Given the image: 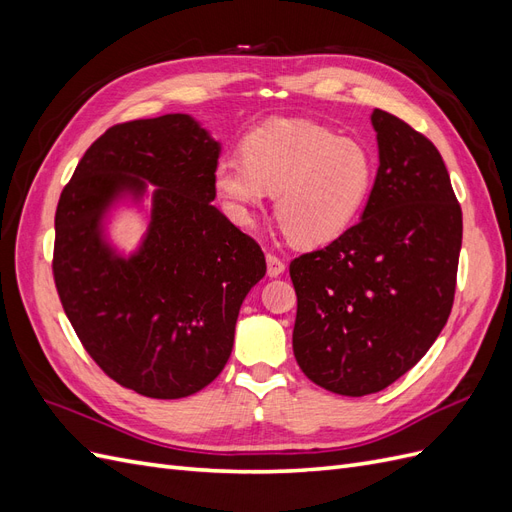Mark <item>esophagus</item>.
I'll return each mask as SVG.
<instances>
[{"label":"esophagus","instance_id":"1","mask_svg":"<svg viewBox=\"0 0 512 512\" xmlns=\"http://www.w3.org/2000/svg\"><path fill=\"white\" fill-rule=\"evenodd\" d=\"M284 269H286V265H284L282 258H277L275 254H267V273H269V277H280L284 273Z\"/></svg>","mask_w":512,"mask_h":512}]
</instances>
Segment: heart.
Masks as SVG:
<instances>
[{
    "mask_svg": "<svg viewBox=\"0 0 512 512\" xmlns=\"http://www.w3.org/2000/svg\"><path fill=\"white\" fill-rule=\"evenodd\" d=\"M376 158L356 138L307 119H273L245 136L243 158L215 166L213 185L228 213L252 222L267 192L275 218L301 245L329 243L359 218L374 188Z\"/></svg>",
    "mask_w": 512,
    "mask_h": 512,
    "instance_id": "b5f03b06",
    "label": "heart"
}]
</instances>
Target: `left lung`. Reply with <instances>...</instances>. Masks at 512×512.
I'll list each match as a JSON object with an SVG mask.
<instances>
[{"label":"left lung","mask_w":512,"mask_h":512,"mask_svg":"<svg viewBox=\"0 0 512 512\" xmlns=\"http://www.w3.org/2000/svg\"><path fill=\"white\" fill-rule=\"evenodd\" d=\"M378 173L361 220L290 262L292 350L337 395L378 393L436 342L455 299L461 207L440 151L376 108Z\"/></svg>","instance_id":"obj_1"}]
</instances>
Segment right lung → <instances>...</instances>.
I'll return each instance as SVG.
<instances>
[{
    "label": "right lung",
    "mask_w": 512,
    "mask_h": 512,
    "mask_svg": "<svg viewBox=\"0 0 512 512\" xmlns=\"http://www.w3.org/2000/svg\"><path fill=\"white\" fill-rule=\"evenodd\" d=\"M220 151L185 113L119 123L85 151L59 196L61 305L91 359L138 395L179 399L218 378L241 303L267 273L260 245L211 205ZM119 206L148 213L130 255L107 235Z\"/></svg>",
    "instance_id": "obj_1"
}]
</instances>
